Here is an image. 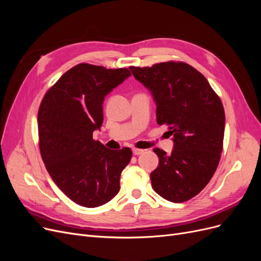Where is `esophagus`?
Listing matches in <instances>:
<instances>
[{
    "label": "esophagus",
    "mask_w": 261,
    "mask_h": 261,
    "mask_svg": "<svg viewBox=\"0 0 261 261\" xmlns=\"http://www.w3.org/2000/svg\"><path fill=\"white\" fill-rule=\"evenodd\" d=\"M143 152H144L143 149H137V148H134L133 149V153L135 154V155H139V154H141Z\"/></svg>",
    "instance_id": "obj_1"
}]
</instances>
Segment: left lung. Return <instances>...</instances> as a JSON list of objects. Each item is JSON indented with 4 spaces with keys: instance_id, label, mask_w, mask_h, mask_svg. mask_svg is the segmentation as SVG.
<instances>
[{
    "instance_id": "left-lung-1",
    "label": "left lung",
    "mask_w": 261,
    "mask_h": 261,
    "mask_svg": "<svg viewBox=\"0 0 261 261\" xmlns=\"http://www.w3.org/2000/svg\"><path fill=\"white\" fill-rule=\"evenodd\" d=\"M129 69L151 93L156 123L170 126L174 143L171 154L153 149L159 165L150 174L152 188L169 201L189 200L206 187L219 164L225 126L222 102L206 77L185 63Z\"/></svg>"
}]
</instances>
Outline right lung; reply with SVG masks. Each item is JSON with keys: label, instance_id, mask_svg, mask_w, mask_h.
Returning <instances> with one entry per match:
<instances>
[{"label": "right lung", "instance_id": "obj_1", "mask_svg": "<svg viewBox=\"0 0 261 261\" xmlns=\"http://www.w3.org/2000/svg\"><path fill=\"white\" fill-rule=\"evenodd\" d=\"M127 68L83 63L70 68L45 93L38 112L39 147L50 176L69 199L87 208L109 202L132 150H110L92 139L103 123L105 98L126 78Z\"/></svg>", "mask_w": 261, "mask_h": 261}]
</instances>
